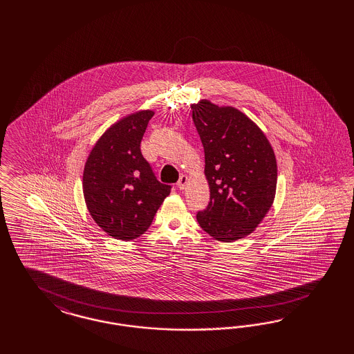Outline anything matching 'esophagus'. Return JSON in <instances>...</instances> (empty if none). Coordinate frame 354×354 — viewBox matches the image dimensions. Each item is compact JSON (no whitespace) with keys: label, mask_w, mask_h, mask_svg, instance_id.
<instances>
[{"label":"esophagus","mask_w":354,"mask_h":354,"mask_svg":"<svg viewBox=\"0 0 354 354\" xmlns=\"http://www.w3.org/2000/svg\"><path fill=\"white\" fill-rule=\"evenodd\" d=\"M187 183H188V176L187 175H182L179 182L176 183V185H178L179 189H184L187 187Z\"/></svg>","instance_id":"esophagus-1"}]
</instances>
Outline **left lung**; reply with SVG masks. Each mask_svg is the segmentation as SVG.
Returning a JSON list of instances; mask_svg holds the SVG:
<instances>
[{
	"mask_svg": "<svg viewBox=\"0 0 354 354\" xmlns=\"http://www.w3.org/2000/svg\"><path fill=\"white\" fill-rule=\"evenodd\" d=\"M191 107L210 188L197 222L216 240L231 243L252 234L268 214L277 189L275 154L257 124L235 107L206 100Z\"/></svg>",
	"mask_w": 354,
	"mask_h": 354,
	"instance_id": "8db88e82",
	"label": "left lung"
}]
</instances>
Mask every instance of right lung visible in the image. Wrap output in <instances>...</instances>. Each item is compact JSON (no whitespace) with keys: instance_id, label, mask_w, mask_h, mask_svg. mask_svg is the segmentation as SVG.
I'll return each mask as SVG.
<instances>
[{"instance_id":"1","label":"right lung","mask_w":354,"mask_h":354,"mask_svg":"<svg viewBox=\"0 0 354 354\" xmlns=\"http://www.w3.org/2000/svg\"><path fill=\"white\" fill-rule=\"evenodd\" d=\"M151 110H142L114 123L88 156L83 174L86 207L107 235L132 240L151 225L171 185L156 178L140 144Z\"/></svg>"}]
</instances>
